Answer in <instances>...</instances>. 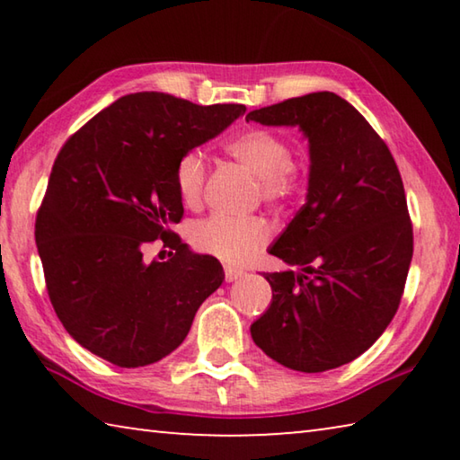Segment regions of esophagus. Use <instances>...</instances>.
Here are the masks:
<instances>
[{"instance_id": "34e87169", "label": "esophagus", "mask_w": 460, "mask_h": 460, "mask_svg": "<svg viewBox=\"0 0 460 460\" xmlns=\"http://www.w3.org/2000/svg\"><path fill=\"white\" fill-rule=\"evenodd\" d=\"M241 276H243V271H241V270L225 268V279H227V282H235V279H239Z\"/></svg>"}]
</instances>
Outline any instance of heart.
<instances>
[{"mask_svg": "<svg viewBox=\"0 0 460 460\" xmlns=\"http://www.w3.org/2000/svg\"><path fill=\"white\" fill-rule=\"evenodd\" d=\"M227 152L247 170L260 178L263 197L270 202H282L296 197L302 189V172L292 160L288 139L276 131L253 128L227 144ZM207 162L200 152L184 154L176 164L174 182L186 207H199L205 194ZM271 235L270 225L253 219H231L215 215L200 221L192 231V243L233 266L247 263L260 252Z\"/></svg>", "mask_w": 460, "mask_h": 460, "instance_id": "b5f03b06", "label": "heart"}]
</instances>
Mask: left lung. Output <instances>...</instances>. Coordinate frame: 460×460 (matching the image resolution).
Here are the masks:
<instances>
[{"label":"left lung","instance_id":"obj_1","mask_svg":"<svg viewBox=\"0 0 460 460\" xmlns=\"http://www.w3.org/2000/svg\"><path fill=\"white\" fill-rule=\"evenodd\" d=\"M245 119L298 128L310 158L306 202L270 247L298 271L263 274L271 305L252 339L288 369L341 367L367 351L400 306L414 253L400 170L367 119L329 91Z\"/></svg>","mask_w":460,"mask_h":460}]
</instances>
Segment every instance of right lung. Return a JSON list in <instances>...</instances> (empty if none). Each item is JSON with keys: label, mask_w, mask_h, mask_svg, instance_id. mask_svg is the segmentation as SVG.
Segmentation results:
<instances>
[{"label": "right lung", "mask_w": 460, "mask_h": 460, "mask_svg": "<svg viewBox=\"0 0 460 460\" xmlns=\"http://www.w3.org/2000/svg\"><path fill=\"white\" fill-rule=\"evenodd\" d=\"M243 113L245 105L131 93L62 146L36 217V245L54 313L93 355L118 367L164 359L223 284L221 263L170 231L184 213L174 172L184 154ZM158 236L175 253L146 262L143 249Z\"/></svg>", "instance_id": "1"}]
</instances>
